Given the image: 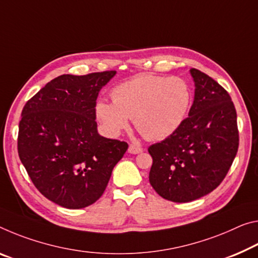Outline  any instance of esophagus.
Instances as JSON below:
<instances>
[{"label": "esophagus", "instance_id": "1", "mask_svg": "<svg viewBox=\"0 0 258 258\" xmlns=\"http://www.w3.org/2000/svg\"><path fill=\"white\" fill-rule=\"evenodd\" d=\"M142 151H144V149H142L141 147H139V146L131 145V146L128 147V153H130V154H134V155H137V154H140V153H142Z\"/></svg>", "mask_w": 258, "mask_h": 258}]
</instances>
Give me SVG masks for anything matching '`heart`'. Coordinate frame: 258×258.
<instances>
[{
    "label": "heart",
    "mask_w": 258,
    "mask_h": 258,
    "mask_svg": "<svg viewBox=\"0 0 258 258\" xmlns=\"http://www.w3.org/2000/svg\"><path fill=\"white\" fill-rule=\"evenodd\" d=\"M112 102H96V118L109 136H119L134 120L137 130L151 141L172 136L185 121L191 92L185 80L139 75L112 89Z\"/></svg>",
    "instance_id": "heart-1"
}]
</instances>
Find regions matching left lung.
Listing matches in <instances>:
<instances>
[{"label":"left lung","instance_id":"left-lung-1","mask_svg":"<svg viewBox=\"0 0 258 258\" xmlns=\"http://www.w3.org/2000/svg\"><path fill=\"white\" fill-rule=\"evenodd\" d=\"M188 117L172 136L149 147V182L163 199L190 202L219 186L239 147L236 111L228 93L196 69Z\"/></svg>","mask_w":258,"mask_h":258}]
</instances>
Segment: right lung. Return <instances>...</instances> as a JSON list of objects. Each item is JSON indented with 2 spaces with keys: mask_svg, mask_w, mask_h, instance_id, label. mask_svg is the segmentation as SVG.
I'll list each match as a JSON object with an SVG mask.
<instances>
[{
  "mask_svg": "<svg viewBox=\"0 0 258 258\" xmlns=\"http://www.w3.org/2000/svg\"><path fill=\"white\" fill-rule=\"evenodd\" d=\"M116 71L63 75L35 94L19 122L18 154L43 196L68 209L96 202L128 145L97 132L95 105Z\"/></svg>",
  "mask_w": 258,
  "mask_h": 258,
  "instance_id": "1",
  "label": "right lung"
}]
</instances>
